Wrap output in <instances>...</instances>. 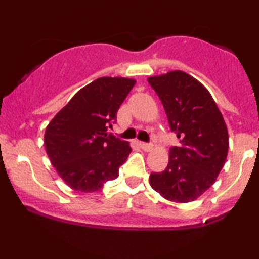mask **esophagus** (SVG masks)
Here are the masks:
<instances>
[{
    "label": "esophagus",
    "mask_w": 259,
    "mask_h": 259,
    "mask_svg": "<svg viewBox=\"0 0 259 259\" xmlns=\"http://www.w3.org/2000/svg\"><path fill=\"white\" fill-rule=\"evenodd\" d=\"M139 145H140V147H141L142 150H145V151H151V150H152V145L148 144V142L140 141Z\"/></svg>",
    "instance_id": "34e87169"
}]
</instances>
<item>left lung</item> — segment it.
Segmentation results:
<instances>
[{"mask_svg":"<svg viewBox=\"0 0 259 259\" xmlns=\"http://www.w3.org/2000/svg\"><path fill=\"white\" fill-rule=\"evenodd\" d=\"M167 113L171 132L180 139L169 151V163L151 173L153 190L169 201H195L215 183L227 159L229 136L225 121L208 90L189 74L174 70L151 76Z\"/></svg>","mask_w":259,"mask_h":259,"instance_id":"obj_1","label":"left lung"}]
</instances>
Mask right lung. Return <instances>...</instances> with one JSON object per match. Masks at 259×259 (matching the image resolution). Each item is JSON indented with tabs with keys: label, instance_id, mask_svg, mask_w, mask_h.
<instances>
[{
	"label": "right lung",
	"instance_id": "add662e5",
	"mask_svg": "<svg viewBox=\"0 0 259 259\" xmlns=\"http://www.w3.org/2000/svg\"><path fill=\"white\" fill-rule=\"evenodd\" d=\"M135 80L103 76L76 92L50 121L45 146L68 186L94 192L119 175L132 152L129 142L108 134Z\"/></svg>",
	"mask_w": 259,
	"mask_h": 259
}]
</instances>
